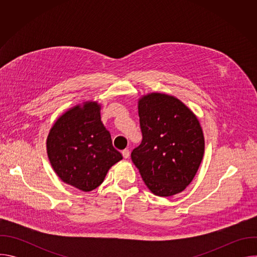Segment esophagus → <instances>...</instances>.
<instances>
[{
  "instance_id": "1",
  "label": "esophagus",
  "mask_w": 257,
  "mask_h": 257,
  "mask_svg": "<svg viewBox=\"0 0 257 257\" xmlns=\"http://www.w3.org/2000/svg\"><path fill=\"white\" fill-rule=\"evenodd\" d=\"M122 156H123V158L124 159H128L129 157H130V152H129V150H124V151H122Z\"/></svg>"
}]
</instances>
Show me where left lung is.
I'll return each instance as SVG.
<instances>
[{
	"label": "left lung",
	"mask_w": 257,
	"mask_h": 257,
	"mask_svg": "<svg viewBox=\"0 0 257 257\" xmlns=\"http://www.w3.org/2000/svg\"><path fill=\"white\" fill-rule=\"evenodd\" d=\"M142 141L131 159L155 194L169 197L192 182L204 154V136L191 109L179 98L151 92L138 99Z\"/></svg>",
	"instance_id": "left-lung-1"
}]
</instances>
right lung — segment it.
<instances>
[{
  "label": "right lung",
  "instance_id": "add662e5",
  "mask_svg": "<svg viewBox=\"0 0 257 257\" xmlns=\"http://www.w3.org/2000/svg\"><path fill=\"white\" fill-rule=\"evenodd\" d=\"M100 109L96 100L72 106L55 121L47 137L48 158L55 173L66 184L84 192L97 188L108 170L123 159L100 120Z\"/></svg>",
  "mask_w": 257,
  "mask_h": 257
}]
</instances>
